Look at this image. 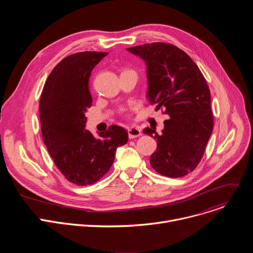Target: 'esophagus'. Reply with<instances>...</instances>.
I'll return each instance as SVG.
<instances>
[{
	"label": "esophagus",
	"mask_w": 253,
	"mask_h": 253,
	"mask_svg": "<svg viewBox=\"0 0 253 253\" xmlns=\"http://www.w3.org/2000/svg\"><path fill=\"white\" fill-rule=\"evenodd\" d=\"M141 134H142V132H141V130H140L139 127H130V128L128 129V136H129L130 139L139 137Z\"/></svg>",
	"instance_id": "34e87169"
}]
</instances>
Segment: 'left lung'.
<instances>
[{
  "mask_svg": "<svg viewBox=\"0 0 253 253\" xmlns=\"http://www.w3.org/2000/svg\"><path fill=\"white\" fill-rule=\"evenodd\" d=\"M127 50L145 61L149 102L164 107L170 116L161 135L153 128L143 130L157 139L150 164L161 175L185 176L197 167L213 130L206 80L194 61L174 45L158 42Z\"/></svg>",
  "mask_w": 253,
  "mask_h": 253,
  "instance_id": "left-lung-1",
  "label": "left lung"
}]
</instances>
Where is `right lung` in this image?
Masks as SVG:
<instances>
[{
  "label": "right lung",
  "mask_w": 253,
  "mask_h": 253,
  "mask_svg": "<svg viewBox=\"0 0 253 253\" xmlns=\"http://www.w3.org/2000/svg\"><path fill=\"white\" fill-rule=\"evenodd\" d=\"M108 53L80 52L64 58L49 75L40 99L42 136L56 166L70 182L86 186L111 168L116 149L128 141L127 131L112 125L99 138L85 130L92 105L89 78Z\"/></svg>",
  "instance_id": "obj_1"
}]
</instances>
